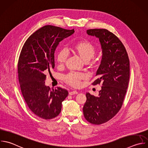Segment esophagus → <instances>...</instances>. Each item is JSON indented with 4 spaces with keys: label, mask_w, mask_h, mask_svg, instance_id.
Masks as SVG:
<instances>
[{
    "label": "esophagus",
    "mask_w": 148,
    "mask_h": 148,
    "mask_svg": "<svg viewBox=\"0 0 148 148\" xmlns=\"http://www.w3.org/2000/svg\"><path fill=\"white\" fill-rule=\"evenodd\" d=\"M69 95H74V94H78V92L77 91H70L69 92Z\"/></svg>",
    "instance_id": "esophagus-1"
}]
</instances>
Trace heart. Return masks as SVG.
Returning a JSON list of instances; mask_svg holds the SVG:
<instances>
[{"instance_id":"b5f03b06","label":"heart","mask_w":148,"mask_h":148,"mask_svg":"<svg viewBox=\"0 0 148 148\" xmlns=\"http://www.w3.org/2000/svg\"><path fill=\"white\" fill-rule=\"evenodd\" d=\"M71 50L72 52L77 56L86 64L92 66L94 64V61L90 62L96 53V48L94 45L87 40L79 41L73 45ZM68 55L65 50L58 51L56 57V60L59 65L62 66L65 64L68 60ZM84 75L82 73H69L63 77L64 81L68 85L73 87H78L80 86V81L84 79Z\"/></svg>"}]
</instances>
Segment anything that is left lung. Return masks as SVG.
Listing matches in <instances>:
<instances>
[{"label": "left lung", "mask_w": 148, "mask_h": 148, "mask_svg": "<svg viewBox=\"0 0 148 148\" xmlns=\"http://www.w3.org/2000/svg\"><path fill=\"white\" fill-rule=\"evenodd\" d=\"M89 35L98 38L102 57L97 71V79L91 84H101L98 97L86 93L83 114L89 123L99 125L112 119L124 102L130 79V61L122 42L106 29L87 30Z\"/></svg>", "instance_id": "obj_1"}]
</instances>
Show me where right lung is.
I'll return each mask as SVG.
<instances>
[{"instance_id":"1","label":"right lung","mask_w":148,"mask_h":148,"mask_svg":"<svg viewBox=\"0 0 148 148\" xmlns=\"http://www.w3.org/2000/svg\"><path fill=\"white\" fill-rule=\"evenodd\" d=\"M74 32V29L45 25L32 34L22 48L18 62L22 95L29 109L43 119L58 116L62 102L68 95L65 89L57 87L51 90L46 86L45 80L46 74L54 68L56 47Z\"/></svg>"}]
</instances>
